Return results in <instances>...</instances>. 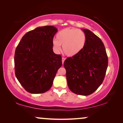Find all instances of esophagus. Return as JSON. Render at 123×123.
<instances>
[{
  "instance_id": "1",
  "label": "esophagus",
  "mask_w": 123,
  "mask_h": 123,
  "mask_svg": "<svg viewBox=\"0 0 123 123\" xmlns=\"http://www.w3.org/2000/svg\"><path fill=\"white\" fill-rule=\"evenodd\" d=\"M65 60V58L64 57H62V64H63V63H64Z\"/></svg>"
}]
</instances>
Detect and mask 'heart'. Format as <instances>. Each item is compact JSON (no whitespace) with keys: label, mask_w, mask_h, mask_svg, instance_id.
Wrapping results in <instances>:
<instances>
[{"label":"heart","mask_w":123,"mask_h":123,"mask_svg":"<svg viewBox=\"0 0 123 123\" xmlns=\"http://www.w3.org/2000/svg\"><path fill=\"white\" fill-rule=\"evenodd\" d=\"M56 39L52 42L54 50L60 52L62 45L63 52L69 57L80 53L84 49L86 42V34L83 31L73 27L61 30L57 33Z\"/></svg>","instance_id":"heart-1"}]
</instances>
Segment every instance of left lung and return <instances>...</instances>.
Returning <instances> with one entry per match:
<instances>
[{"mask_svg": "<svg viewBox=\"0 0 123 123\" xmlns=\"http://www.w3.org/2000/svg\"><path fill=\"white\" fill-rule=\"evenodd\" d=\"M86 35V44L78 55L65 61L66 79L71 92L88 96L98 89L104 81L108 66V57L104 43L88 29H82Z\"/></svg>", "mask_w": 123, "mask_h": 123, "instance_id": "8db88e82", "label": "left lung"}]
</instances>
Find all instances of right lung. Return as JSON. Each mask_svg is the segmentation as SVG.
Here are the masks:
<instances>
[{"label": "right lung", "mask_w": 123, "mask_h": 123, "mask_svg": "<svg viewBox=\"0 0 123 123\" xmlns=\"http://www.w3.org/2000/svg\"><path fill=\"white\" fill-rule=\"evenodd\" d=\"M57 29L53 26L39 27L22 37L14 54V70L25 89L34 94L50 89L62 57L53 51L52 42Z\"/></svg>", "instance_id": "right-lung-1"}]
</instances>
